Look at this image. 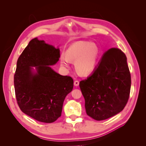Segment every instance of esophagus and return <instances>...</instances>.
I'll use <instances>...</instances> for the list:
<instances>
[{
  "instance_id": "obj_1",
  "label": "esophagus",
  "mask_w": 146,
  "mask_h": 146,
  "mask_svg": "<svg viewBox=\"0 0 146 146\" xmlns=\"http://www.w3.org/2000/svg\"><path fill=\"white\" fill-rule=\"evenodd\" d=\"M74 85L76 86H78V85H79V81H78V80H76V81H74Z\"/></svg>"
}]
</instances>
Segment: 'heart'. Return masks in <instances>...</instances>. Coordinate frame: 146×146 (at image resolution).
<instances>
[{
	"instance_id": "obj_1",
	"label": "heart",
	"mask_w": 146,
	"mask_h": 146,
	"mask_svg": "<svg viewBox=\"0 0 146 146\" xmlns=\"http://www.w3.org/2000/svg\"><path fill=\"white\" fill-rule=\"evenodd\" d=\"M99 50L96 45L88 41H77L69 46L66 55H61L60 62L63 66L69 67L70 61H76L77 71L86 76L94 70Z\"/></svg>"
}]
</instances>
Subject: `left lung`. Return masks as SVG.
<instances>
[{"label":"left lung","instance_id":"obj_1","mask_svg":"<svg viewBox=\"0 0 146 146\" xmlns=\"http://www.w3.org/2000/svg\"><path fill=\"white\" fill-rule=\"evenodd\" d=\"M88 116L102 121L122 111L130 96L131 76L127 57L118 48L104 53L94 72L79 83Z\"/></svg>","mask_w":146,"mask_h":146}]
</instances>
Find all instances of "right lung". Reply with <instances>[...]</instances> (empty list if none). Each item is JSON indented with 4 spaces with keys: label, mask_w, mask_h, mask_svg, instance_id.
<instances>
[{
    "label": "right lung",
    "mask_w": 146,
    "mask_h": 146,
    "mask_svg": "<svg viewBox=\"0 0 146 146\" xmlns=\"http://www.w3.org/2000/svg\"><path fill=\"white\" fill-rule=\"evenodd\" d=\"M60 53L59 48L35 38L17 61L14 76L17 103L24 113L41 122H54L61 116L66 96L73 89L72 77L61 76L50 66L59 60Z\"/></svg>",
    "instance_id": "obj_1"
}]
</instances>
